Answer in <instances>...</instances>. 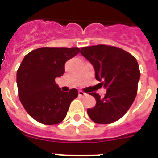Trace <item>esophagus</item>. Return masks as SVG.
<instances>
[{"label": "esophagus", "instance_id": "34e87169", "mask_svg": "<svg viewBox=\"0 0 158 158\" xmlns=\"http://www.w3.org/2000/svg\"><path fill=\"white\" fill-rule=\"evenodd\" d=\"M78 94H79V96H81V97H84V96H87V93H84L83 91H79L78 92Z\"/></svg>", "mask_w": 158, "mask_h": 158}]
</instances>
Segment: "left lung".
Instances as JSON below:
<instances>
[{"label":"left lung","mask_w":158,"mask_h":158,"mask_svg":"<svg viewBox=\"0 0 158 158\" xmlns=\"http://www.w3.org/2000/svg\"><path fill=\"white\" fill-rule=\"evenodd\" d=\"M81 54L95 69L96 80L107 89L101 98L89 93L96 100L87 113L93 122L108 124L122 118L133 104L137 95L140 71L137 60L122 49L106 45L82 47Z\"/></svg>","instance_id":"1"}]
</instances>
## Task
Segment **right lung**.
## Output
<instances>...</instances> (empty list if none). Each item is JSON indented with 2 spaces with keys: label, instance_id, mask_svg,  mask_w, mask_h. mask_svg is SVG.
Here are the masks:
<instances>
[{
  "label": "right lung",
  "instance_id": "obj_1",
  "mask_svg": "<svg viewBox=\"0 0 158 158\" xmlns=\"http://www.w3.org/2000/svg\"><path fill=\"white\" fill-rule=\"evenodd\" d=\"M79 52L78 47H41L23 58L16 73L19 98L36 121L53 125L65 118L78 92L76 89L62 91L55 78L63 75L66 61Z\"/></svg>",
  "mask_w": 158,
  "mask_h": 158
}]
</instances>
